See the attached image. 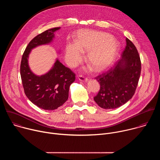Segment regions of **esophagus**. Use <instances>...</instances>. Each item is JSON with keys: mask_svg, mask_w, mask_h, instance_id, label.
Segmentation results:
<instances>
[{"mask_svg": "<svg viewBox=\"0 0 160 160\" xmlns=\"http://www.w3.org/2000/svg\"><path fill=\"white\" fill-rule=\"evenodd\" d=\"M78 78L80 81H82V82H87L88 81V78H85V77H83L82 75H79Z\"/></svg>", "mask_w": 160, "mask_h": 160, "instance_id": "obj_1", "label": "esophagus"}]
</instances>
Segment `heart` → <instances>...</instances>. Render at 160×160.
Wrapping results in <instances>:
<instances>
[{"label": "heart", "instance_id": "obj_1", "mask_svg": "<svg viewBox=\"0 0 160 160\" xmlns=\"http://www.w3.org/2000/svg\"><path fill=\"white\" fill-rule=\"evenodd\" d=\"M118 44L106 33L90 30L78 32L75 43H68L65 48V60L71 67L77 66L87 52V59L96 71L108 67L115 58Z\"/></svg>", "mask_w": 160, "mask_h": 160}]
</instances>
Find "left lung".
I'll return each mask as SVG.
<instances>
[{"label":"left lung","instance_id":"obj_1","mask_svg":"<svg viewBox=\"0 0 160 160\" xmlns=\"http://www.w3.org/2000/svg\"><path fill=\"white\" fill-rule=\"evenodd\" d=\"M126 47L122 58L108 70L95 78L100 89L94 98L103 109L117 108L128 101L134 95L141 72V62L134 44L126 38Z\"/></svg>","mask_w":160,"mask_h":160}]
</instances>
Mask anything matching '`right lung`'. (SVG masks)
<instances>
[{"instance_id":"1","label":"right lung","mask_w":160,"mask_h":160,"mask_svg":"<svg viewBox=\"0 0 160 160\" xmlns=\"http://www.w3.org/2000/svg\"><path fill=\"white\" fill-rule=\"evenodd\" d=\"M59 28H51L35 37L26 48L20 65L25 95L32 103L45 110L56 109L67 101L70 86L75 80V74L57 59L48 73L37 76L30 69L28 58L32 49L50 43L54 37V33Z\"/></svg>"}]
</instances>
